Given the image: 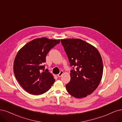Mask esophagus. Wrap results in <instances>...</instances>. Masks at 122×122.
Wrapping results in <instances>:
<instances>
[{
  "instance_id": "obj_1",
  "label": "esophagus",
  "mask_w": 122,
  "mask_h": 122,
  "mask_svg": "<svg viewBox=\"0 0 122 122\" xmlns=\"http://www.w3.org/2000/svg\"><path fill=\"white\" fill-rule=\"evenodd\" d=\"M63 73H64V72H63V71H61L60 72V73H59L58 75H57V76H58V77H60L63 74Z\"/></svg>"
}]
</instances>
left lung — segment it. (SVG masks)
Wrapping results in <instances>:
<instances>
[{"label":"left lung","instance_id":"1","mask_svg":"<svg viewBox=\"0 0 122 122\" xmlns=\"http://www.w3.org/2000/svg\"><path fill=\"white\" fill-rule=\"evenodd\" d=\"M61 42L73 68L70 81L66 85L67 91L76 98L86 97L95 91L102 79L101 54L96 48L81 39H61Z\"/></svg>","mask_w":122,"mask_h":122}]
</instances>
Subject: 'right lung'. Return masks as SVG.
I'll list each match as a JSON object with an SVG mask.
<instances>
[{
	"mask_svg": "<svg viewBox=\"0 0 122 122\" xmlns=\"http://www.w3.org/2000/svg\"><path fill=\"white\" fill-rule=\"evenodd\" d=\"M60 40L46 38L35 39L25 44L18 52L13 63V72L21 87L34 95L49 91L55 82L53 76L45 69L46 57Z\"/></svg>",
	"mask_w": 122,
	"mask_h": 122,
	"instance_id": "1",
	"label": "right lung"
}]
</instances>
